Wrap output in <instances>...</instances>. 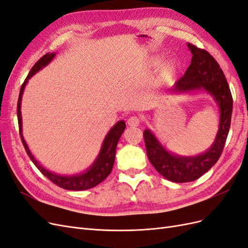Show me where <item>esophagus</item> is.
Returning <instances> with one entry per match:
<instances>
[{
	"label": "esophagus",
	"instance_id": "esophagus-1",
	"mask_svg": "<svg viewBox=\"0 0 248 248\" xmlns=\"http://www.w3.org/2000/svg\"><path fill=\"white\" fill-rule=\"evenodd\" d=\"M127 124H128L131 127H138L140 124V119L138 117L132 116L128 120H127Z\"/></svg>",
	"mask_w": 248,
	"mask_h": 248
}]
</instances>
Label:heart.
I'll list each match as a JSON object with an SVG mask.
<instances>
[{
  "instance_id": "heart-1",
  "label": "heart",
  "mask_w": 248,
  "mask_h": 248,
  "mask_svg": "<svg viewBox=\"0 0 248 248\" xmlns=\"http://www.w3.org/2000/svg\"><path fill=\"white\" fill-rule=\"evenodd\" d=\"M161 60L158 59L156 61L153 62L154 66H159L161 64ZM177 72V65L175 62L170 61L166 65L162 67V69L158 73V76L155 78L154 84L156 87H163L169 85L172 78L175 77V74Z\"/></svg>"
}]
</instances>
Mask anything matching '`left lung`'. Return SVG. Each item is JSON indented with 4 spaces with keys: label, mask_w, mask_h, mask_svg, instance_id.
I'll list each match as a JSON object with an SVG mask.
<instances>
[{
    "label": "left lung",
    "mask_w": 248,
    "mask_h": 248,
    "mask_svg": "<svg viewBox=\"0 0 248 248\" xmlns=\"http://www.w3.org/2000/svg\"><path fill=\"white\" fill-rule=\"evenodd\" d=\"M187 46L192 54L191 63L170 92L184 94L205 91L211 95L219 108V127L212 146L196 156H181L168 151L151 130L145 129L144 140L150 162L161 176L176 183L194 181L219 159L229 134L232 111L230 87L218 63L207 50L190 43H187Z\"/></svg>",
    "instance_id": "left-lung-1"
}]
</instances>
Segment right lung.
Here are the masks:
<instances>
[{
	"label": "right lung",
	"mask_w": 248,
	"mask_h": 248,
	"mask_svg": "<svg viewBox=\"0 0 248 248\" xmlns=\"http://www.w3.org/2000/svg\"><path fill=\"white\" fill-rule=\"evenodd\" d=\"M55 57H56L55 52H47L46 55H44L42 58H40L38 60V62L33 66V68L28 74L27 78L25 79L24 84H22L20 88L18 101H17V120H18L20 139L22 141V145H24L26 149V152L30 157V159L33 161L36 168L38 169L47 179H49L52 183H55L56 185L61 187V188H64L67 190H77V191L86 190V189L92 188V187H95L96 185H98L103 181L104 179H107L108 176L110 174L115 162L117 144L120 138H121L122 133L125 130L126 124L122 120V121L117 122L114 126L111 127L110 130L108 132L106 139H104L102 142L99 154L97 155L95 161L87 170L76 175H59V174H56V172H52L46 170V168H43L39 163V161H37V159L33 156L31 151H30V149L24 139V136H22V118H21L20 107H21L22 93H24V90L28 80L31 78L35 73L41 70L43 67L48 65Z\"/></svg>",
	"instance_id": "right-lung-1"
}]
</instances>
